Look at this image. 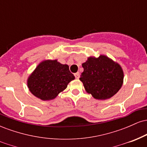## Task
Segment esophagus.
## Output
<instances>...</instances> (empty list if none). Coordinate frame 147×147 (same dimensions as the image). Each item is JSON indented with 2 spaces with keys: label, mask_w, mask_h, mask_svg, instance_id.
Wrapping results in <instances>:
<instances>
[{
  "label": "esophagus",
  "mask_w": 147,
  "mask_h": 147,
  "mask_svg": "<svg viewBox=\"0 0 147 147\" xmlns=\"http://www.w3.org/2000/svg\"><path fill=\"white\" fill-rule=\"evenodd\" d=\"M75 75V77L76 79H79V77H80V75H79V72H76V73L74 74Z\"/></svg>",
  "instance_id": "34e87169"
}]
</instances>
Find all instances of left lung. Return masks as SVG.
Returning a JSON list of instances; mask_svg holds the SVG:
<instances>
[{
    "mask_svg": "<svg viewBox=\"0 0 147 147\" xmlns=\"http://www.w3.org/2000/svg\"><path fill=\"white\" fill-rule=\"evenodd\" d=\"M84 72L80 76L86 90L94 98H111L121 88L124 73L120 65L109 57H89L82 63Z\"/></svg>",
    "mask_w": 147,
    "mask_h": 147,
    "instance_id": "8db88e82",
    "label": "left lung"
}]
</instances>
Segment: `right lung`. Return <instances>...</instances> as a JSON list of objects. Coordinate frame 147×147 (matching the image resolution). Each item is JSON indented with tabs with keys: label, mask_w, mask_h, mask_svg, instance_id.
<instances>
[{
	"label": "right lung",
	"mask_w": 147,
	"mask_h": 147,
	"mask_svg": "<svg viewBox=\"0 0 147 147\" xmlns=\"http://www.w3.org/2000/svg\"><path fill=\"white\" fill-rule=\"evenodd\" d=\"M75 79L68 65L57 60L41 62L28 80V86L34 95L42 100H50L65 90L69 82Z\"/></svg>",
	"instance_id": "add662e5"
}]
</instances>
